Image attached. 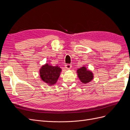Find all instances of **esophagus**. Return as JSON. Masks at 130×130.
<instances>
[{"instance_id": "obj_1", "label": "esophagus", "mask_w": 130, "mask_h": 130, "mask_svg": "<svg viewBox=\"0 0 130 130\" xmlns=\"http://www.w3.org/2000/svg\"><path fill=\"white\" fill-rule=\"evenodd\" d=\"M71 67H72V66H71V64H66L65 65V68L67 69H70V68H71Z\"/></svg>"}]
</instances>
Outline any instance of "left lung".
Listing matches in <instances>:
<instances>
[{
    "label": "left lung",
    "instance_id": "obj_1",
    "mask_svg": "<svg viewBox=\"0 0 130 130\" xmlns=\"http://www.w3.org/2000/svg\"><path fill=\"white\" fill-rule=\"evenodd\" d=\"M77 73L78 78L83 84H87L93 78V73L87 70L85 67L77 69Z\"/></svg>",
    "mask_w": 130,
    "mask_h": 130
}]
</instances>
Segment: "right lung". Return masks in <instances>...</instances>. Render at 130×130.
Segmentation results:
<instances>
[{"label": "right lung", "mask_w": 130, "mask_h": 130, "mask_svg": "<svg viewBox=\"0 0 130 130\" xmlns=\"http://www.w3.org/2000/svg\"><path fill=\"white\" fill-rule=\"evenodd\" d=\"M61 70L58 66H52L46 63L40 69V75L42 80L48 85L52 86L56 83Z\"/></svg>", "instance_id": "obj_1"}]
</instances>
